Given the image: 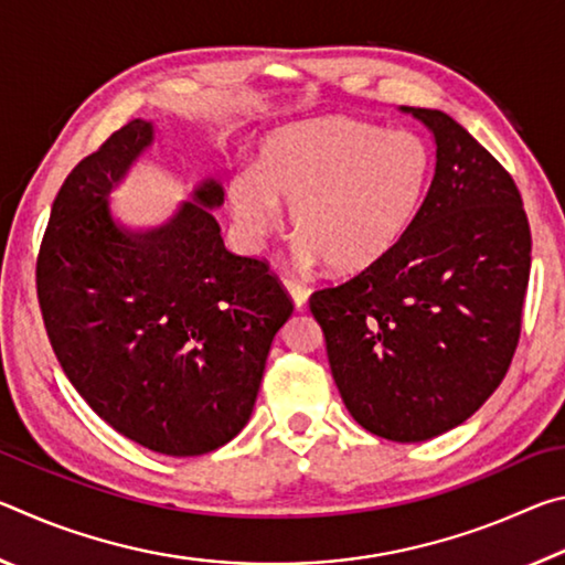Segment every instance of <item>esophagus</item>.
<instances>
[{"label": "esophagus", "mask_w": 565, "mask_h": 565, "mask_svg": "<svg viewBox=\"0 0 565 565\" xmlns=\"http://www.w3.org/2000/svg\"><path fill=\"white\" fill-rule=\"evenodd\" d=\"M284 286H286V289H289L291 299L296 303V309H303L306 301H309V286H306L303 281H299V279H294V276H289V274L284 276Z\"/></svg>", "instance_id": "esophagus-1"}]
</instances>
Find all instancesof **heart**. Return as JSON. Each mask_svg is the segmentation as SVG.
<instances>
[{
    "instance_id": "b5f03b06",
    "label": "heart",
    "mask_w": 565,
    "mask_h": 565,
    "mask_svg": "<svg viewBox=\"0 0 565 565\" xmlns=\"http://www.w3.org/2000/svg\"><path fill=\"white\" fill-rule=\"evenodd\" d=\"M431 177V149L414 129H381L319 117L271 131L254 171L228 184V204L248 236L281 222L289 204L296 248L333 271H359L394 248L414 224Z\"/></svg>"
}]
</instances>
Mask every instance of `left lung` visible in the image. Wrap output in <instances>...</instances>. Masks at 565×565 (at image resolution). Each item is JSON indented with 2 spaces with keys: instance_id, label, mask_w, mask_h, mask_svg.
Wrapping results in <instances>:
<instances>
[{
  "instance_id": "obj_1",
  "label": "left lung",
  "mask_w": 565,
  "mask_h": 565,
  "mask_svg": "<svg viewBox=\"0 0 565 565\" xmlns=\"http://www.w3.org/2000/svg\"><path fill=\"white\" fill-rule=\"evenodd\" d=\"M434 131L436 171L401 242L311 294L349 414L381 438L426 441L489 398L519 347L531 228L519 186L461 124L404 107Z\"/></svg>"
}]
</instances>
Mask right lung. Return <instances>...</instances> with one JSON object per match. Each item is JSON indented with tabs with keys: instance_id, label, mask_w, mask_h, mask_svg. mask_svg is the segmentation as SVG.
Wrapping results in <instances>:
<instances>
[{
	"instance_id": "add662e5",
	"label": "right lung",
	"mask_w": 565,
	"mask_h": 565,
	"mask_svg": "<svg viewBox=\"0 0 565 565\" xmlns=\"http://www.w3.org/2000/svg\"><path fill=\"white\" fill-rule=\"evenodd\" d=\"M154 139L131 119L64 179L36 256L46 337L66 379L121 436L202 456L242 431L294 301L264 259L224 246L214 179L169 224L124 232L107 194Z\"/></svg>"
}]
</instances>
